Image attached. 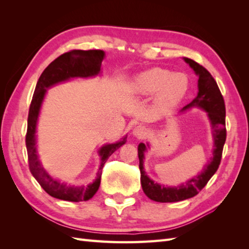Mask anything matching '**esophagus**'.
Wrapping results in <instances>:
<instances>
[{
    "instance_id": "34e87169",
    "label": "esophagus",
    "mask_w": 249,
    "mask_h": 249,
    "mask_svg": "<svg viewBox=\"0 0 249 249\" xmlns=\"http://www.w3.org/2000/svg\"><path fill=\"white\" fill-rule=\"evenodd\" d=\"M146 128L144 127V126H141V125H138L136 126V127L134 128L133 130V135L135 137H137V138H143V137L146 135Z\"/></svg>"
}]
</instances>
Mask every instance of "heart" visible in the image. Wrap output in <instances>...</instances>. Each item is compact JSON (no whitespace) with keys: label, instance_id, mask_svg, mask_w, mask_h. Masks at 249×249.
I'll use <instances>...</instances> for the list:
<instances>
[{"label":"heart","instance_id":"b5f03b06","mask_svg":"<svg viewBox=\"0 0 249 249\" xmlns=\"http://www.w3.org/2000/svg\"><path fill=\"white\" fill-rule=\"evenodd\" d=\"M189 88L187 76L172 72L165 68L154 67L139 73L131 82L133 92L139 95L156 93L155 106L161 111L171 110L186 95Z\"/></svg>","mask_w":249,"mask_h":249}]
</instances>
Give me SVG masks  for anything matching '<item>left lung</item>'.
<instances>
[{
    "label": "left lung",
    "mask_w": 249,
    "mask_h": 249,
    "mask_svg": "<svg viewBox=\"0 0 249 249\" xmlns=\"http://www.w3.org/2000/svg\"><path fill=\"white\" fill-rule=\"evenodd\" d=\"M184 61L193 68L199 79L197 96L193 99L192 103L185 106L182 111L192 107H199L208 113L214 138L213 157L205 166L203 171L197 177L188 179L187 182L178 185L177 187H165L154 183L153 179L146 176L143 168L146 145L144 143H140L138 145V157L142 189L147 197L153 201H157V202H178V201L189 199L199 194V192H201L208 184L210 178L214 176V173L217 171L226 142V107L224 97L220 93L217 83L202 65L198 64L192 59H187V57H184Z\"/></svg>",
    "instance_id": "obj_1"
}]
</instances>
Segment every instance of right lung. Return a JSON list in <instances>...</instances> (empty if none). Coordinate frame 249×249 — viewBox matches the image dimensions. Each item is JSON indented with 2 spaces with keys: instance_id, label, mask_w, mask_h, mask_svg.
I'll list each match as a JSON object with an SVG mask.
<instances>
[{
  "instance_id": "right-lung-1",
  "label": "right lung",
  "mask_w": 249,
  "mask_h": 249,
  "mask_svg": "<svg viewBox=\"0 0 249 249\" xmlns=\"http://www.w3.org/2000/svg\"><path fill=\"white\" fill-rule=\"evenodd\" d=\"M105 57L103 50H71L63 53L59 57L51 62L46 70L41 73L37 81L33 98L30 105L29 118H28V130L25 136L26 151H28L30 171L44 188L47 194L56 199L72 201H87L91 199L96 194L100 185L102 170L105 162L114 151L119 149L126 142V137L122 141L115 143L106 144L100 147L98 151L102 162L97 172V178L92 184L88 186H71L66 183H61L59 179L53 178L47 172L38 160L36 151V124L38 120L39 111L47 89L54 86L56 83L70 80L71 78H88L97 76L100 72L102 62Z\"/></svg>"
}]
</instances>
